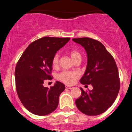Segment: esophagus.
I'll list each match as a JSON object with an SVG mask.
<instances>
[{"label": "esophagus", "instance_id": "1", "mask_svg": "<svg viewBox=\"0 0 132 132\" xmlns=\"http://www.w3.org/2000/svg\"><path fill=\"white\" fill-rule=\"evenodd\" d=\"M66 88L68 89H72L73 87H71V86H66Z\"/></svg>", "mask_w": 132, "mask_h": 132}]
</instances>
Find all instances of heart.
<instances>
[{
    "label": "heart",
    "mask_w": 132,
    "mask_h": 132,
    "mask_svg": "<svg viewBox=\"0 0 132 132\" xmlns=\"http://www.w3.org/2000/svg\"><path fill=\"white\" fill-rule=\"evenodd\" d=\"M70 54L74 61L78 58L81 57L80 54L77 50H71L70 52ZM59 54H56L52 59V65L54 67L57 66L59 64ZM78 76H79V74L77 71L64 70V71H62L61 73L59 74L58 78L60 80H61L66 84H72L74 83L75 81L78 78Z\"/></svg>",
    "instance_id": "1"
}]
</instances>
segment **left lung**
<instances>
[{
  "label": "left lung",
  "mask_w": 132,
  "mask_h": 132,
  "mask_svg": "<svg viewBox=\"0 0 132 132\" xmlns=\"http://www.w3.org/2000/svg\"><path fill=\"white\" fill-rule=\"evenodd\" d=\"M82 45L87 55L86 70L81 84H91L92 90L84 91L75 100L78 110L88 116L102 114L114 103L120 87L119 72L112 55L100 41L89 38H73Z\"/></svg>",
  "instance_id": "left-lung-1"
}]
</instances>
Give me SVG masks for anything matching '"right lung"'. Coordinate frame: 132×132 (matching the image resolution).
Listing matches in <instances>:
<instances>
[{"mask_svg": "<svg viewBox=\"0 0 132 132\" xmlns=\"http://www.w3.org/2000/svg\"><path fill=\"white\" fill-rule=\"evenodd\" d=\"M70 38L43 37L31 43L18 60L14 76L18 98L27 110L38 116H45L56 109L64 84L57 81L50 89L44 87L52 80V59Z\"/></svg>", "mask_w": 132, "mask_h": 132, "instance_id": "add662e5", "label": "right lung"}]
</instances>
